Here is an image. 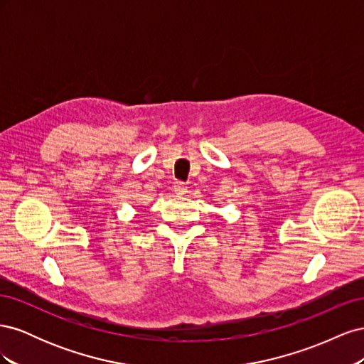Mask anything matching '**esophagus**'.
Segmentation results:
<instances>
[{"label": "esophagus", "mask_w": 364, "mask_h": 364, "mask_svg": "<svg viewBox=\"0 0 364 364\" xmlns=\"http://www.w3.org/2000/svg\"><path fill=\"white\" fill-rule=\"evenodd\" d=\"M173 190H174V193L178 194V196H185L186 193H188V190H186V186L182 182H174Z\"/></svg>", "instance_id": "34e87169"}]
</instances>
